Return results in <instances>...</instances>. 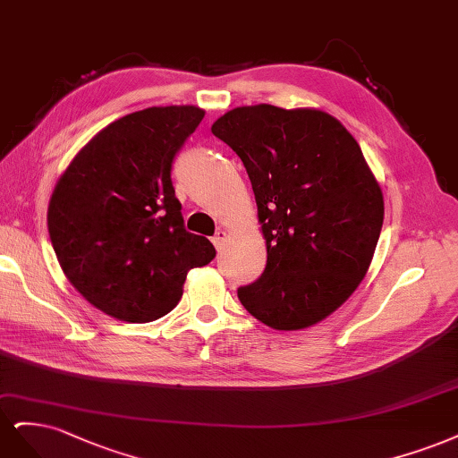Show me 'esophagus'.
<instances>
[{"instance_id": "1", "label": "esophagus", "mask_w": 458, "mask_h": 458, "mask_svg": "<svg viewBox=\"0 0 458 458\" xmlns=\"http://www.w3.org/2000/svg\"><path fill=\"white\" fill-rule=\"evenodd\" d=\"M213 245L216 247V250H220L223 249V245H225V242H226V230H223V228H218L216 230V233L213 235Z\"/></svg>"}]
</instances>
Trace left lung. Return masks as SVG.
<instances>
[{"label": "left lung", "instance_id": "left-lung-1", "mask_svg": "<svg viewBox=\"0 0 458 458\" xmlns=\"http://www.w3.org/2000/svg\"><path fill=\"white\" fill-rule=\"evenodd\" d=\"M211 131L243 161L267 240V268L238 299L272 329L316 326L358 289L385 220L360 144L314 108L242 106Z\"/></svg>", "mask_w": 458, "mask_h": 458}]
</instances>
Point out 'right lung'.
Segmentation results:
<instances>
[{
	"instance_id": "1",
	"label": "right lung",
	"mask_w": 458,
	"mask_h": 458,
	"mask_svg": "<svg viewBox=\"0 0 458 458\" xmlns=\"http://www.w3.org/2000/svg\"><path fill=\"white\" fill-rule=\"evenodd\" d=\"M205 112L154 106L112 122L58 179L47 209L58 264L85 301L129 323L169 314L216 250L184 228L171 165Z\"/></svg>"
}]
</instances>
